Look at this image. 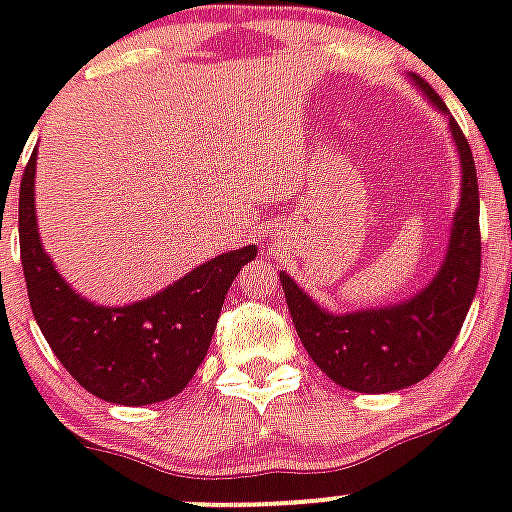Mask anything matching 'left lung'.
<instances>
[{"mask_svg":"<svg viewBox=\"0 0 512 512\" xmlns=\"http://www.w3.org/2000/svg\"><path fill=\"white\" fill-rule=\"evenodd\" d=\"M414 82L446 114L438 92L420 76ZM449 130L460 151L462 199L454 212L444 265L420 295L388 308L337 316L313 303L287 273H279L297 337L313 364L342 388L390 393L425 380L444 361L465 324L481 276V201L473 151L454 119H449Z\"/></svg>","mask_w":512,"mask_h":512,"instance_id":"8db88e82","label":"left lung"}]
</instances>
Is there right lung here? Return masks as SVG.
Returning <instances> with one entry per match:
<instances>
[{
	"instance_id": "add662e5",
	"label": "right lung",
	"mask_w": 512,
	"mask_h": 512,
	"mask_svg": "<svg viewBox=\"0 0 512 512\" xmlns=\"http://www.w3.org/2000/svg\"><path fill=\"white\" fill-rule=\"evenodd\" d=\"M34 175L36 154H31L20 180V263L28 303L52 353L84 390L108 404L146 406L177 396L207 356L225 295L241 265L255 260L257 247L212 257L140 303L122 308L87 303L44 255L36 231Z\"/></svg>"
}]
</instances>
